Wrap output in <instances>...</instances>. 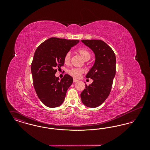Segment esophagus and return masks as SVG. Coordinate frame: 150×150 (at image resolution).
<instances>
[{"label": "esophagus", "instance_id": "obj_1", "mask_svg": "<svg viewBox=\"0 0 150 150\" xmlns=\"http://www.w3.org/2000/svg\"><path fill=\"white\" fill-rule=\"evenodd\" d=\"M73 81H74V83H76V82L78 81L79 80H77V79H74Z\"/></svg>", "mask_w": 150, "mask_h": 150}]
</instances>
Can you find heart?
<instances>
[{"label": "heart", "mask_w": 150, "mask_h": 150, "mask_svg": "<svg viewBox=\"0 0 150 150\" xmlns=\"http://www.w3.org/2000/svg\"><path fill=\"white\" fill-rule=\"evenodd\" d=\"M79 54L82 57L84 61H88L91 57L90 52L86 48H80L78 50ZM71 54L70 52H67L64 57V62L65 64H68L70 62ZM83 72V70L78 68H72L68 71V73L74 78H79Z\"/></svg>", "instance_id": "b5f03b06"}]
</instances>
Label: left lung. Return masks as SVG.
<instances>
[{"mask_svg":"<svg viewBox=\"0 0 150 150\" xmlns=\"http://www.w3.org/2000/svg\"><path fill=\"white\" fill-rule=\"evenodd\" d=\"M81 42L93 51L95 62L86 75L93 83L80 94L83 103L88 107H97L107 99L111 90L116 74V57L114 51L101 40H82Z\"/></svg>","mask_w":150,"mask_h":150,"instance_id":"left-lung-1","label":"left lung"}]
</instances>
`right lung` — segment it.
Masks as SVG:
<instances>
[{"mask_svg": "<svg viewBox=\"0 0 150 150\" xmlns=\"http://www.w3.org/2000/svg\"><path fill=\"white\" fill-rule=\"evenodd\" d=\"M79 42V40L50 38L36 50L31 67L33 84L39 98L47 107H58L64 101L73 79L65 74L59 80L55 74L57 68L59 70L64 66L65 54Z\"/></svg>", "mask_w": 150, "mask_h": 150, "instance_id": "obj_1", "label": "right lung"}]
</instances>
